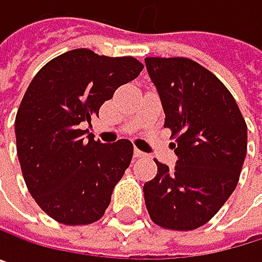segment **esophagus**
I'll use <instances>...</instances> for the list:
<instances>
[{"mask_svg":"<svg viewBox=\"0 0 262 262\" xmlns=\"http://www.w3.org/2000/svg\"><path fill=\"white\" fill-rule=\"evenodd\" d=\"M134 155H135V158H144V157H146V154L141 152L140 149H135V150H134Z\"/></svg>","mask_w":262,"mask_h":262,"instance_id":"obj_1","label":"esophagus"}]
</instances>
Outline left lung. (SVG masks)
<instances>
[{
  "label": "left lung",
  "instance_id": "left-lung-1",
  "mask_svg": "<svg viewBox=\"0 0 262 262\" xmlns=\"http://www.w3.org/2000/svg\"><path fill=\"white\" fill-rule=\"evenodd\" d=\"M172 130L175 169L155 160L158 173L144 184L150 220L169 230L209 223L235 190L247 154V124L229 89L189 58H146Z\"/></svg>",
  "mask_w": 262,
  "mask_h": 262
}]
</instances>
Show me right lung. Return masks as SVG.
Segmentation results:
<instances>
[{
    "instance_id": "right-lung-1",
    "label": "right lung",
    "mask_w": 262,
    "mask_h": 262,
    "mask_svg": "<svg viewBox=\"0 0 262 262\" xmlns=\"http://www.w3.org/2000/svg\"><path fill=\"white\" fill-rule=\"evenodd\" d=\"M143 67L134 56L75 49L50 59L29 84L15 118L16 152L30 195L55 221L85 226L102 218L134 144H102L84 125Z\"/></svg>"
}]
</instances>
